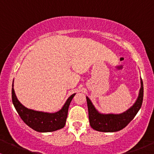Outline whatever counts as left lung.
Returning a JSON list of instances; mask_svg holds the SVG:
<instances>
[{"label":"left lung","instance_id":"left-lung-1","mask_svg":"<svg viewBox=\"0 0 154 154\" xmlns=\"http://www.w3.org/2000/svg\"><path fill=\"white\" fill-rule=\"evenodd\" d=\"M143 82L141 79V88L139 90V97L136 103L128 110L122 114L103 115L98 112L93 106L90 99L86 97L87 106L88 111V119L91 128L97 131L112 133L122 130L128 125L136 116L142 106L143 101Z\"/></svg>","mask_w":154,"mask_h":154}]
</instances>
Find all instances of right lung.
<instances>
[{
	"instance_id": "right-lung-1",
	"label": "right lung",
	"mask_w": 154,
	"mask_h": 154,
	"mask_svg": "<svg viewBox=\"0 0 154 154\" xmlns=\"http://www.w3.org/2000/svg\"><path fill=\"white\" fill-rule=\"evenodd\" d=\"M74 95L75 94H73L68 97L62 109L59 112L55 113H47L29 109L23 106L15 96L13 84L12 88V103L17 112L26 125L32 130L40 133L56 131L65 127L68 116V107Z\"/></svg>"
}]
</instances>
